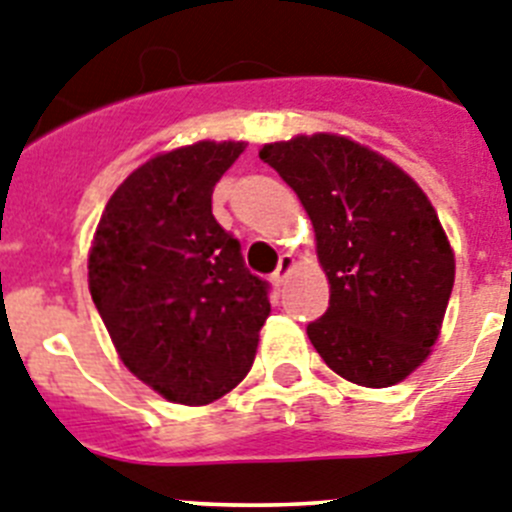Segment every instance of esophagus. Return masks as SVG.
I'll use <instances>...</instances> for the list:
<instances>
[{
    "label": "esophagus",
    "mask_w": 512,
    "mask_h": 512,
    "mask_svg": "<svg viewBox=\"0 0 512 512\" xmlns=\"http://www.w3.org/2000/svg\"><path fill=\"white\" fill-rule=\"evenodd\" d=\"M292 269H295V256H292V253H282V259H279L277 271L271 274V282L277 284V287H282V284L287 282L289 271H292Z\"/></svg>",
    "instance_id": "esophagus-1"
}]
</instances>
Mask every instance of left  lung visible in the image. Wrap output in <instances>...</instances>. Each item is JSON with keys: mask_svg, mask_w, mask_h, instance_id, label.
Returning <instances> with one entry per match:
<instances>
[{"mask_svg": "<svg viewBox=\"0 0 512 512\" xmlns=\"http://www.w3.org/2000/svg\"><path fill=\"white\" fill-rule=\"evenodd\" d=\"M310 215L330 284L307 336L325 364L361 387L413 374L436 343L454 287V251L423 189L400 166L343 135L266 143Z\"/></svg>", "mask_w": 512, "mask_h": 512, "instance_id": "obj_1", "label": "left lung"}]
</instances>
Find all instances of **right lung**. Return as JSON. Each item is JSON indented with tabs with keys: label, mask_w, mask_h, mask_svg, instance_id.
<instances>
[{
	"label": "right lung",
	"mask_w": 512,
	"mask_h": 512,
	"mask_svg": "<svg viewBox=\"0 0 512 512\" xmlns=\"http://www.w3.org/2000/svg\"><path fill=\"white\" fill-rule=\"evenodd\" d=\"M246 143L161 153L115 189L89 251V292L122 364L179 405H207L248 374L269 282L212 215V189Z\"/></svg>",
	"instance_id": "right-lung-1"
}]
</instances>
